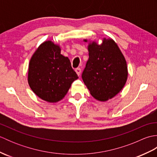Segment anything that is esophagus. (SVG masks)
<instances>
[{"label": "esophagus", "mask_w": 157, "mask_h": 157, "mask_svg": "<svg viewBox=\"0 0 157 157\" xmlns=\"http://www.w3.org/2000/svg\"><path fill=\"white\" fill-rule=\"evenodd\" d=\"M75 72H76L77 74H78V75H80V73H81V69L80 68H77L75 69Z\"/></svg>", "instance_id": "esophagus-1"}]
</instances>
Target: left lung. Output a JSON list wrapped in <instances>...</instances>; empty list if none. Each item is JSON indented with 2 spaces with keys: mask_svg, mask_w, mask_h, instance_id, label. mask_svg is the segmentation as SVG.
Segmentation results:
<instances>
[{
  "mask_svg": "<svg viewBox=\"0 0 157 157\" xmlns=\"http://www.w3.org/2000/svg\"><path fill=\"white\" fill-rule=\"evenodd\" d=\"M88 42L89 59L82 78L90 94L99 101L111 99L121 90L128 79L125 59L117 43L104 38L101 44Z\"/></svg>",
  "mask_w": 157,
  "mask_h": 157,
  "instance_id": "8db88e82",
  "label": "left lung"
}]
</instances>
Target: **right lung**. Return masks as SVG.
<instances>
[{
	"label": "right lung",
	"instance_id": "right-lung-1",
	"mask_svg": "<svg viewBox=\"0 0 157 157\" xmlns=\"http://www.w3.org/2000/svg\"><path fill=\"white\" fill-rule=\"evenodd\" d=\"M61 50L52 41H45L36 49L29 63V87L40 98L48 102L61 101L78 78L69 59L61 54Z\"/></svg>",
	"mask_w": 157,
	"mask_h": 157
}]
</instances>
